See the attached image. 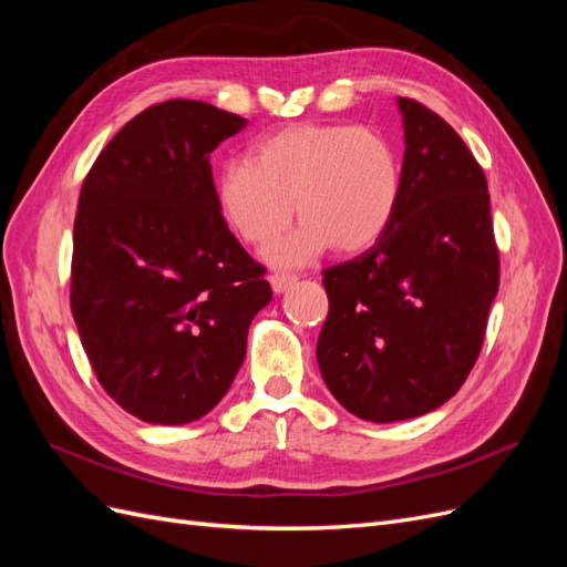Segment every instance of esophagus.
I'll return each mask as SVG.
<instances>
[{"instance_id":"1","label":"esophagus","mask_w":567,"mask_h":567,"mask_svg":"<svg viewBox=\"0 0 567 567\" xmlns=\"http://www.w3.org/2000/svg\"><path fill=\"white\" fill-rule=\"evenodd\" d=\"M298 281V277H290V274H271L269 277V284H271V290L277 296L286 293L288 288H293V284Z\"/></svg>"}]
</instances>
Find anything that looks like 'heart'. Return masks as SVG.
Returning <instances> with one entry per match:
<instances>
[{"mask_svg": "<svg viewBox=\"0 0 567 567\" xmlns=\"http://www.w3.org/2000/svg\"><path fill=\"white\" fill-rule=\"evenodd\" d=\"M400 196L402 165L385 136L331 123L288 125L265 136L248 163H227L215 184L221 219L248 246L271 244L298 213L300 227L265 250L274 269L310 265L331 246L340 252L373 246Z\"/></svg>", "mask_w": 567, "mask_h": 567, "instance_id": "obj_1", "label": "heart"}]
</instances>
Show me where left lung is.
<instances>
[{"label": "left lung", "mask_w": 567, "mask_h": 567, "mask_svg": "<svg viewBox=\"0 0 567 567\" xmlns=\"http://www.w3.org/2000/svg\"><path fill=\"white\" fill-rule=\"evenodd\" d=\"M398 109V213L367 252L326 269L321 281V379L350 414L373 423L416 419L454 398L499 290L483 167L437 113L402 96Z\"/></svg>", "instance_id": "8db88e82"}]
</instances>
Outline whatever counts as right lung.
<instances>
[{
  "mask_svg": "<svg viewBox=\"0 0 567 567\" xmlns=\"http://www.w3.org/2000/svg\"><path fill=\"white\" fill-rule=\"evenodd\" d=\"M246 125L205 101H165L132 117L82 184L73 317L99 383L146 423L215 409L271 300L215 198L210 153Z\"/></svg>",
  "mask_w": 567,
  "mask_h": 567,
  "instance_id": "obj_1",
  "label": "right lung"
}]
</instances>
